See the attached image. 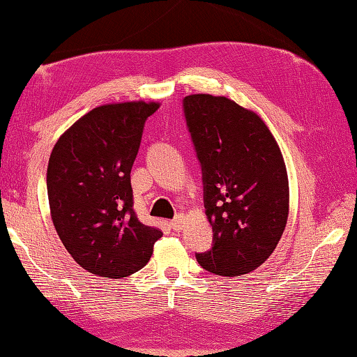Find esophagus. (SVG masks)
Returning <instances> with one entry per match:
<instances>
[{
    "label": "esophagus",
    "instance_id": "esophagus-1",
    "mask_svg": "<svg viewBox=\"0 0 357 357\" xmlns=\"http://www.w3.org/2000/svg\"><path fill=\"white\" fill-rule=\"evenodd\" d=\"M171 225L176 231L183 230V227H185V216H183V214H178V216L172 220Z\"/></svg>",
    "mask_w": 357,
    "mask_h": 357
}]
</instances>
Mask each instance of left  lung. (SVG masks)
<instances>
[{
    "label": "left lung",
    "mask_w": 357,
    "mask_h": 357,
    "mask_svg": "<svg viewBox=\"0 0 357 357\" xmlns=\"http://www.w3.org/2000/svg\"><path fill=\"white\" fill-rule=\"evenodd\" d=\"M183 107L214 238L199 264L222 277L250 273L273 253L287 224L283 153L264 119L230 98L190 95Z\"/></svg>",
    "instance_id": "left-lung-1"
}]
</instances>
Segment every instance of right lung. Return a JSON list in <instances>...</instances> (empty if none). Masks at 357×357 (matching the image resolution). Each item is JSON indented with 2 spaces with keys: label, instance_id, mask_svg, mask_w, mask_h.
I'll return each instance as SVG.
<instances>
[{
  "label": "right lung",
  "instance_id": "1",
  "mask_svg": "<svg viewBox=\"0 0 357 357\" xmlns=\"http://www.w3.org/2000/svg\"><path fill=\"white\" fill-rule=\"evenodd\" d=\"M158 107L153 100L99 105L66 129L51 152L52 224L73 259L98 277L138 272L163 236L138 220L130 185L144 123Z\"/></svg>",
  "mask_w": 357,
  "mask_h": 357
}]
</instances>
